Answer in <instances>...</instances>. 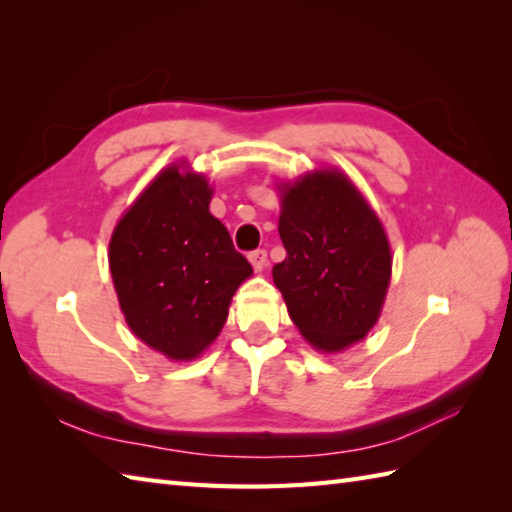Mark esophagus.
I'll return each mask as SVG.
<instances>
[{"mask_svg": "<svg viewBox=\"0 0 512 512\" xmlns=\"http://www.w3.org/2000/svg\"><path fill=\"white\" fill-rule=\"evenodd\" d=\"M248 259H250V264H253L257 273H262V270L268 264V253L264 248H257V250H253V253H248Z\"/></svg>", "mask_w": 512, "mask_h": 512, "instance_id": "34e87169", "label": "esophagus"}]
</instances>
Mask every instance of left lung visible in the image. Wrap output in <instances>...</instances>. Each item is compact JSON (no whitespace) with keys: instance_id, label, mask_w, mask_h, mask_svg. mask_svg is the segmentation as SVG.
I'll list each match as a JSON object with an SVG mask.
<instances>
[{"instance_id":"1","label":"left lung","mask_w":512,"mask_h":512,"mask_svg":"<svg viewBox=\"0 0 512 512\" xmlns=\"http://www.w3.org/2000/svg\"><path fill=\"white\" fill-rule=\"evenodd\" d=\"M286 259L275 286L312 347L341 352L361 341L383 310L391 279L385 228L345 173L314 171L279 184Z\"/></svg>"}]
</instances>
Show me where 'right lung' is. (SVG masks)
Instances as JSON below:
<instances>
[{"instance_id": "add662e5", "label": "right lung", "mask_w": 512, "mask_h": 512, "mask_svg": "<svg viewBox=\"0 0 512 512\" xmlns=\"http://www.w3.org/2000/svg\"><path fill=\"white\" fill-rule=\"evenodd\" d=\"M204 176L171 165L140 193L110 239V270L125 321L171 361H191L228 317L253 275L226 226L211 215Z\"/></svg>"}]
</instances>
